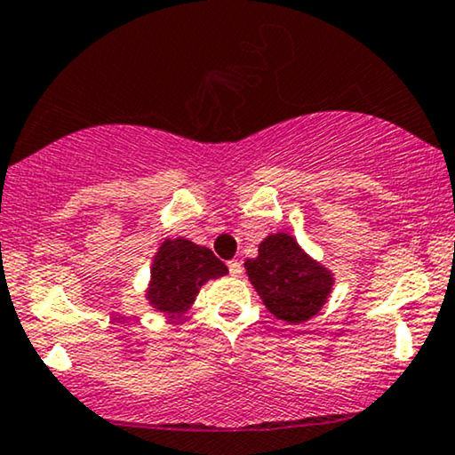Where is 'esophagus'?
<instances>
[{
  "mask_svg": "<svg viewBox=\"0 0 455 455\" xmlns=\"http://www.w3.org/2000/svg\"><path fill=\"white\" fill-rule=\"evenodd\" d=\"M228 272H230V276H241V274H243L241 261L239 259H230L228 261Z\"/></svg>",
  "mask_w": 455,
  "mask_h": 455,
  "instance_id": "esophagus-1",
  "label": "esophagus"
}]
</instances>
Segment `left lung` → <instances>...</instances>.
<instances>
[{
    "instance_id": "left-lung-1",
    "label": "left lung",
    "mask_w": 455,
    "mask_h": 455,
    "mask_svg": "<svg viewBox=\"0 0 455 455\" xmlns=\"http://www.w3.org/2000/svg\"><path fill=\"white\" fill-rule=\"evenodd\" d=\"M245 270L267 311L294 325L317 315L334 286V274L309 258L289 233L266 236Z\"/></svg>"
}]
</instances>
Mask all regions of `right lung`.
I'll return each mask as SVG.
<instances>
[{"mask_svg": "<svg viewBox=\"0 0 455 455\" xmlns=\"http://www.w3.org/2000/svg\"><path fill=\"white\" fill-rule=\"evenodd\" d=\"M228 274V267L210 251L183 236L164 239L150 267L146 299L156 311L181 317L194 305L197 292L210 278Z\"/></svg>", "mask_w": 455, "mask_h": 455, "instance_id": "add662e5", "label": "right lung"}]
</instances>
